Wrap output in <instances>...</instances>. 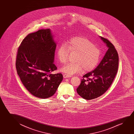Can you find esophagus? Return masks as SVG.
Instances as JSON below:
<instances>
[{
  "instance_id": "obj_1",
  "label": "esophagus",
  "mask_w": 134,
  "mask_h": 134,
  "mask_svg": "<svg viewBox=\"0 0 134 134\" xmlns=\"http://www.w3.org/2000/svg\"><path fill=\"white\" fill-rule=\"evenodd\" d=\"M63 77L65 78H66L70 77H71V76H70V75H67V74H64V75H63Z\"/></svg>"
}]
</instances>
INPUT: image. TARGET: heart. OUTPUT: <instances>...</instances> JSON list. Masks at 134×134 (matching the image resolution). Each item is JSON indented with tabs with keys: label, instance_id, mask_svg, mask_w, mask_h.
Instances as JSON below:
<instances>
[{
	"label": "heart",
	"instance_id": "heart-1",
	"mask_svg": "<svg viewBox=\"0 0 134 134\" xmlns=\"http://www.w3.org/2000/svg\"><path fill=\"white\" fill-rule=\"evenodd\" d=\"M71 53H77L75 63H70L61 68V70L69 75L82 71H90L97 65L100 57V50L93 43L84 37H75L67 43H61L58 48L57 56L59 62L66 63Z\"/></svg>",
	"mask_w": 134,
	"mask_h": 134
}]
</instances>
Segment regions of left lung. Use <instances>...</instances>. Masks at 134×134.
Listing matches in <instances>:
<instances>
[{
	"mask_svg": "<svg viewBox=\"0 0 134 134\" xmlns=\"http://www.w3.org/2000/svg\"><path fill=\"white\" fill-rule=\"evenodd\" d=\"M108 48L101 62L95 70L83 75L77 93L86 100H92L104 93L113 82L117 73L119 55L114 46L109 41L100 37Z\"/></svg>",
	"mask_w": 134,
	"mask_h": 134,
	"instance_id": "obj_1",
	"label": "left lung"
}]
</instances>
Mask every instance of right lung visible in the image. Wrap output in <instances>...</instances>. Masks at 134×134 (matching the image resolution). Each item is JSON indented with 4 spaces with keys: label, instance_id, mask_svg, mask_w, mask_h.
<instances>
[{
    "label": "right lung",
    "instance_id": "obj_1",
    "mask_svg": "<svg viewBox=\"0 0 134 134\" xmlns=\"http://www.w3.org/2000/svg\"><path fill=\"white\" fill-rule=\"evenodd\" d=\"M56 43L50 29L30 33L17 52V72L26 89L35 97L45 99L53 95L63 79L53 64Z\"/></svg>",
    "mask_w": 134,
    "mask_h": 134
}]
</instances>
